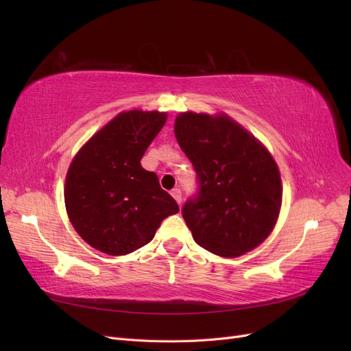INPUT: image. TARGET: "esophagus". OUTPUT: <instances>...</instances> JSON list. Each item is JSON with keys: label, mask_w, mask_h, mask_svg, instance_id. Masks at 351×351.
Instances as JSON below:
<instances>
[{"label": "esophagus", "mask_w": 351, "mask_h": 351, "mask_svg": "<svg viewBox=\"0 0 351 351\" xmlns=\"http://www.w3.org/2000/svg\"><path fill=\"white\" fill-rule=\"evenodd\" d=\"M171 196L177 200L178 205L182 204V192H180V189H173V190H171Z\"/></svg>", "instance_id": "obj_1"}]
</instances>
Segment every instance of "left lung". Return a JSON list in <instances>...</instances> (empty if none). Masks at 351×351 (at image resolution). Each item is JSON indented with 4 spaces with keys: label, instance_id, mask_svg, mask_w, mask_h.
<instances>
[{
    "label": "left lung",
    "instance_id": "1",
    "mask_svg": "<svg viewBox=\"0 0 351 351\" xmlns=\"http://www.w3.org/2000/svg\"><path fill=\"white\" fill-rule=\"evenodd\" d=\"M174 133L200 183L197 199L183 208L195 241L221 258L256 249L277 224L282 204L272 154L226 112H180Z\"/></svg>",
    "mask_w": 351,
    "mask_h": 351
}]
</instances>
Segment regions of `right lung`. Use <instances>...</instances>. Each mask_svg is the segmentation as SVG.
Here are the masks:
<instances>
[{
	"instance_id": "obj_1",
	"label": "right lung",
	"mask_w": 351,
	"mask_h": 351,
	"mask_svg": "<svg viewBox=\"0 0 351 351\" xmlns=\"http://www.w3.org/2000/svg\"><path fill=\"white\" fill-rule=\"evenodd\" d=\"M167 112L117 114L71 159L64 184L69 219L89 246L124 256L149 243L164 218L180 210L141 159Z\"/></svg>"
}]
</instances>
